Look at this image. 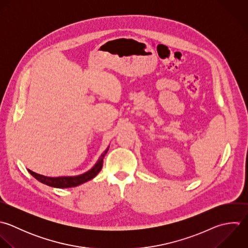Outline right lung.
I'll return each instance as SVG.
<instances>
[{"label": "right lung", "mask_w": 248, "mask_h": 248, "mask_svg": "<svg viewBox=\"0 0 248 248\" xmlns=\"http://www.w3.org/2000/svg\"><path fill=\"white\" fill-rule=\"evenodd\" d=\"M109 150V146L107 147V149L102 153V155L99 156L98 160L96 161V163L87 172L81 174V175H77V176H63V177H46L43 175H39L36 174L31 170L28 169L29 173L35 178L38 182L49 186L51 187H56V188H69V187H74L77 186H80L84 183H87L89 181H91L92 179H93L101 170L102 168V164H103V158L106 155V153Z\"/></svg>", "instance_id": "obj_1"}]
</instances>
